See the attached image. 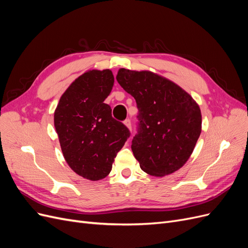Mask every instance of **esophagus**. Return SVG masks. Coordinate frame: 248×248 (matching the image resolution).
I'll return each instance as SVG.
<instances>
[{
    "instance_id": "34e87169",
    "label": "esophagus",
    "mask_w": 248,
    "mask_h": 248,
    "mask_svg": "<svg viewBox=\"0 0 248 248\" xmlns=\"http://www.w3.org/2000/svg\"><path fill=\"white\" fill-rule=\"evenodd\" d=\"M124 124H125V126L127 127V128H131V121H130V120L129 119H126L125 120V121H124Z\"/></svg>"
}]
</instances>
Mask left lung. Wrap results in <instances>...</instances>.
Here are the masks:
<instances>
[{
    "label": "left lung",
    "instance_id": "8db88e82",
    "mask_svg": "<svg viewBox=\"0 0 248 248\" xmlns=\"http://www.w3.org/2000/svg\"><path fill=\"white\" fill-rule=\"evenodd\" d=\"M117 80L137 101L138 133L131 150L147 174L162 177L182 168L202 131V114L192 97L151 71L121 68Z\"/></svg>",
    "mask_w": 248,
    "mask_h": 248
}]
</instances>
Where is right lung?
I'll return each instance as SVG.
<instances>
[{"label":"right lung","mask_w":248,"mask_h":248,"mask_svg":"<svg viewBox=\"0 0 248 248\" xmlns=\"http://www.w3.org/2000/svg\"><path fill=\"white\" fill-rule=\"evenodd\" d=\"M114 81L109 69L89 70L68 87L55 110V128L66 162L92 181L109 174L117 153L130 136L104 103Z\"/></svg>","instance_id":"1"}]
</instances>
